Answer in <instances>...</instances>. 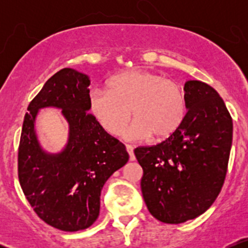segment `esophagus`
I'll return each instance as SVG.
<instances>
[{"label":"esophagus","mask_w":248,"mask_h":248,"mask_svg":"<svg viewBox=\"0 0 248 248\" xmlns=\"http://www.w3.org/2000/svg\"><path fill=\"white\" fill-rule=\"evenodd\" d=\"M126 149L128 154H129V160L130 161L135 160V156H134V153H133V147L130 146V144H126Z\"/></svg>","instance_id":"obj_1"}]
</instances>
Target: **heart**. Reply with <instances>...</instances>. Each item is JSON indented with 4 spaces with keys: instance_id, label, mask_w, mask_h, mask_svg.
<instances>
[{
    "instance_id": "obj_1",
    "label": "heart",
    "mask_w": 248,
    "mask_h": 248,
    "mask_svg": "<svg viewBox=\"0 0 248 248\" xmlns=\"http://www.w3.org/2000/svg\"><path fill=\"white\" fill-rule=\"evenodd\" d=\"M88 107L101 126L119 135L130 119L128 140L152 136L161 141L171 136L186 116V98L176 82L152 71L134 69L118 73L107 81V91L95 88L88 95Z\"/></svg>"
}]
</instances>
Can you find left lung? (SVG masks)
<instances>
[{
  "mask_svg": "<svg viewBox=\"0 0 248 248\" xmlns=\"http://www.w3.org/2000/svg\"><path fill=\"white\" fill-rule=\"evenodd\" d=\"M186 113L171 136L134 150L143 169L141 190L157 220L181 224L212 205L223 186L233 124L217 91L199 80L184 84Z\"/></svg>",
  "mask_w": 248,
  "mask_h": 248,
  "instance_id": "1",
  "label": "left lung"
}]
</instances>
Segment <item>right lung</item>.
I'll return each mask as SVG.
<instances>
[{
	"mask_svg": "<svg viewBox=\"0 0 248 248\" xmlns=\"http://www.w3.org/2000/svg\"><path fill=\"white\" fill-rule=\"evenodd\" d=\"M90 84L88 76L73 69L51 77L28 106L18 147V179L28 202L42 220L66 232L94 223L102 186L129 160L124 144L88 113ZM45 107L62 109L69 124L61 153H46L36 139L35 116Z\"/></svg>",
	"mask_w": 248,
	"mask_h": 248,
	"instance_id": "1",
	"label": "right lung"
}]
</instances>
